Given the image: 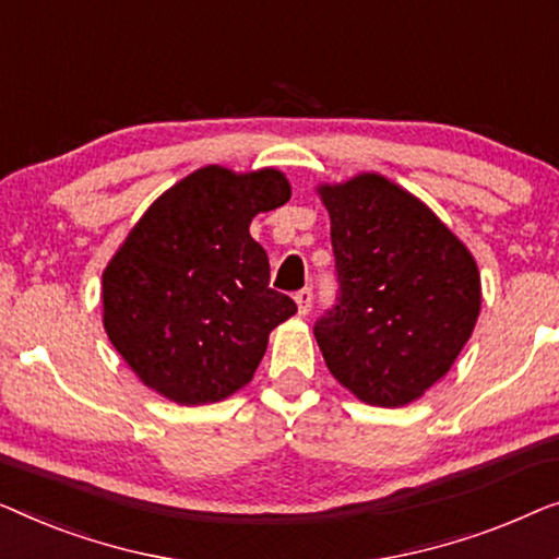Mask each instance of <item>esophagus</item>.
Returning <instances> with one entry per match:
<instances>
[{"mask_svg": "<svg viewBox=\"0 0 559 559\" xmlns=\"http://www.w3.org/2000/svg\"><path fill=\"white\" fill-rule=\"evenodd\" d=\"M296 304H298V313H301V317H306V313L311 311V304H313V290L311 288H301V290H296Z\"/></svg>", "mask_w": 559, "mask_h": 559, "instance_id": "esophagus-1", "label": "esophagus"}]
</instances>
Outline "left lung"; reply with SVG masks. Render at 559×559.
Masks as SVG:
<instances>
[{
    "mask_svg": "<svg viewBox=\"0 0 559 559\" xmlns=\"http://www.w3.org/2000/svg\"><path fill=\"white\" fill-rule=\"evenodd\" d=\"M319 194L340 283L336 304L313 324L329 372L369 405L413 403L474 332L476 261L426 204L380 175Z\"/></svg>",
    "mask_w": 559,
    "mask_h": 559,
    "instance_id": "left-lung-1",
    "label": "left lung"
}]
</instances>
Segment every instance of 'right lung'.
Wrapping results in <instances>:
<instances>
[{
  "label": "right lung",
  "instance_id": "obj_1",
  "mask_svg": "<svg viewBox=\"0 0 559 559\" xmlns=\"http://www.w3.org/2000/svg\"><path fill=\"white\" fill-rule=\"evenodd\" d=\"M288 198L276 169L204 167L144 212L104 271V326L141 382L179 405L217 403L250 382L296 304L271 288L248 227Z\"/></svg>",
  "mask_w": 559,
  "mask_h": 559
}]
</instances>
